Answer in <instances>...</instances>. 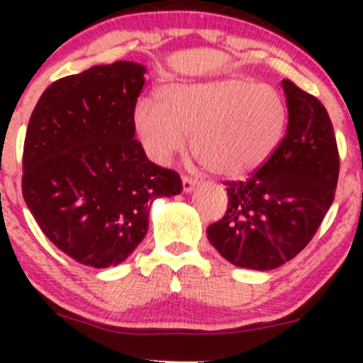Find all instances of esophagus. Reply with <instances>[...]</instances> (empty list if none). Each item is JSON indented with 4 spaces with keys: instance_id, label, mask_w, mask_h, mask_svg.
<instances>
[{
    "instance_id": "esophagus-1",
    "label": "esophagus",
    "mask_w": 363,
    "mask_h": 363,
    "mask_svg": "<svg viewBox=\"0 0 363 363\" xmlns=\"http://www.w3.org/2000/svg\"><path fill=\"white\" fill-rule=\"evenodd\" d=\"M195 186H196L195 179H191L189 175H182V189H184V193H189L191 189H195Z\"/></svg>"
}]
</instances>
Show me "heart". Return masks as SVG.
Returning <instances> with one entry per match:
<instances>
[{"label": "heart", "mask_w": 363, "mask_h": 363, "mask_svg": "<svg viewBox=\"0 0 363 363\" xmlns=\"http://www.w3.org/2000/svg\"><path fill=\"white\" fill-rule=\"evenodd\" d=\"M145 152L168 163L188 144L214 174L239 177L255 170L279 145L286 130L283 94L269 84L219 79L164 87L160 104L144 98L133 112Z\"/></svg>", "instance_id": "heart-1"}]
</instances>
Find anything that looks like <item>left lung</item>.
<instances>
[{
    "label": "left lung",
    "instance_id": "1",
    "mask_svg": "<svg viewBox=\"0 0 363 363\" xmlns=\"http://www.w3.org/2000/svg\"><path fill=\"white\" fill-rule=\"evenodd\" d=\"M288 128L246 181H225L228 207L207 228L208 242L237 267L272 270L295 258L320 228L335 196L339 149L327 108L283 80Z\"/></svg>",
    "mask_w": 363,
    "mask_h": 363
}]
</instances>
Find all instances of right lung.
<instances>
[{
    "label": "right lung",
    "mask_w": 363,
    "mask_h": 363,
    "mask_svg": "<svg viewBox=\"0 0 363 363\" xmlns=\"http://www.w3.org/2000/svg\"><path fill=\"white\" fill-rule=\"evenodd\" d=\"M144 73L116 61L63 77L29 117L26 205L57 250L94 269L124 262L147 233L152 200L182 191L181 175L149 161L135 138Z\"/></svg>",
    "instance_id": "1"
}]
</instances>
